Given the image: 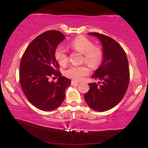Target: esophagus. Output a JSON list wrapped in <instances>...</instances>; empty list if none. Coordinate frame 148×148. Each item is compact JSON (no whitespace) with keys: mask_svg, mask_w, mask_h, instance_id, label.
I'll use <instances>...</instances> for the list:
<instances>
[{"mask_svg":"<svg viewBox=\"0 0 148 148\" xmlns=\"http://www.w3.org/2000/svg\"><path fill=\"white\" fill-rule=\"evenodd\" d=\"M78 84H79L78 82H75V81H73V80L71 82V84L72 86H77V85H78Z\"/></svg>","mask_w":148,"mask_h":148,"instance_id":"34e87169","label":"esophagus"}]
</instances>
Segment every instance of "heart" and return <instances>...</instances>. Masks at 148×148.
I'll list each match as a JSON object with an SVG mask.
<instances>
[{
	"label": "heart",
	"mask_w": 148,
	"mask_h": 148,
	"mask_svg": "<svg viewBox=\"0 0 148 148\" xmlns=\"http://www.w3.org/2000/svg\"><path fill=\"white\" fill-rule=\"evenodd\" d=\"M69 46L74 50L84 54L83 61L90 66L96 67L101 62L102 57L101 49L98 47H94L92 42L84 36H78L70 42ZM55 58L59 64L64 66L68 62V54L64 46L59 45L55 50ZM90 72L87 65L71 66L65 71V75L75 81H79Z\"/></svg>",
	"instance_id": "b5f03b06"
}]
</instances>
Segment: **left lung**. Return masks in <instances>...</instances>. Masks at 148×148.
<instances>
[{"mask_svg":"<svg viewBox=\"0 0 148 148\" xmlns=\"http://www.w3.org/2000/svg\"><path fill=\"white\" fill-rule=\"evenodd\" d=\"M88 34L101 40L102 61L92 76L100 81L98 84H89V90L84 95V99L92 110L105 112L121 101L128 88V59L124 49L114 39L98 32Z\"/></svg>","mask_w":148,"mask_h":148,"instance_id":"obj_1","label":"left lung"}]
</instances>
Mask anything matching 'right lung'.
<instances>
[{
	"mask_svg": "<svg viewBox=\"0 0 148 148\" xmlns=\"http://www.w3.org/2000/svg\"><path fill=\"white\" fill-rule=\"evenodd\" d=\"M64 38L58 31L44 32L30 43L20 62L21 89L29 101L43 111L57 108L71 84V79L62 76L58 71L59 63L54 55L56 47ZM51 76L59 77L56 83L49 81Z\"/></svg>",
	"mask_w": 148,
	"mask_h": 148,
	"instance_id": "obj_1",
	"label": "right lung"
}]
</instances>
